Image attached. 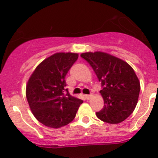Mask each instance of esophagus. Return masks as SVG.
I'll use <instances>...</instances> for the list:
<instances>
[{
  "label": "esophagus",
  "mask_w": 158,
  "mask_h": 158,
  "mask_svg": "<svg viewBox=\"0 0 158 158\" xmlns=\"http://www.w3.org/2000/svg\"><path fill=\"white\" fill-rule=\"evenodd\" d=\"M85 98H86L87 100H89V99L91 98H92V95L91 94H89V95H85Z\"/></svg>",
  "instance_id": "obj_1"
}]
</instances>
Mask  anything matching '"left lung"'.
<instances>
[{
    "label": "left lung",
    "instance_id": "1",
    "mask_svg": "<svg viewBox=\"0 0 158 158\" xmlns=\"http://www.w3.org/2000/svg\"><path fill=\"white\" fill-rule=\"evenodd\" d=\"M94 71L103 89L104 107L96 113L102 121L116 124L126 120L135 109L140 82L131 67L107 52H87L80 55Z\"/></svg>",
    "mask_w": 158,
    "mask_h": 158
}]
</instances>
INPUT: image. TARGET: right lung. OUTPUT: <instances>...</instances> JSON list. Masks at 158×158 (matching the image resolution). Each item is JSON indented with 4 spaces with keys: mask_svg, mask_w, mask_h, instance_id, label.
<instances>
[{
    "mask_svg": "<svg viewBox=\"0 0 158 158\" xmlns=\"http://www.w3.org/2000/svg\"><path fill=\"white\" fill-rule=\"evenodd\" d=\"M79 57L74 52H56L37 66L29 78L26 96L38 121L52 128L69 124L76 117L82 101L69 94L65 76Z\"/></svg>",
    "mask_w": 158,
    "mask_h": 158,
    "instance_id": "1",
    "label": "right lung"
}]
</instances>
